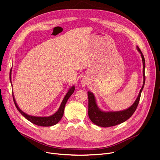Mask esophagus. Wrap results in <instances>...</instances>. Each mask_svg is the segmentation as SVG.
<instances>
[{"mask_svg":"<svg viewBox=\"0 0 160 160\" xmlns=\"http://www.w3.org/2000/svg\"><path fill=\"white\" fill-rule=\"evenodd\" d=\"M82 86H85V82H82Z\"/></svg>","mask_w":160,"mask_h":160,"instance_id":"obj_1","label":"esophagus"}]
</instances>
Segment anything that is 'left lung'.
Listing matches in <instances>:
<instances>
[{"instance_id": "1", "label": "left lung", "mask_w": 160, "mask_h": 160, "mask_svg": "<svg viewBox=\"0 0 160 160\" xmlns=\"http://www.w3.org/2000/svg\"><path fill=\"white\" fill-rule=\"evenodd\" d=\"M137 49L138 52L141 54L142 64H143V85L139 93V95L137 98L135 102L132 104L129 108L126 109L119 111H104L101 110L96 102V98L92 92L88 91V117L92 121V122L96 124L98 126L102 127H109L112 126H115L118 124H120L129 118L135 112L139 102L141 92L143 90L144 84H145V59L144 57L139 48L137 46Z\"/></svg>"}]
</instances>
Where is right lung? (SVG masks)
Here are the masks:
<instances>
[{
	"label": "right lung",
	"instance_id": "add662e5",
	"mask_svg": "<svg viewBox=\"0 0 160 160\" xmlns=\"http://www.w3.org/2000/svg\"><path fill=\"white\" fill-rule=\"evenodd\" d=\"M11 72H12V68H11V70L10 71V73H9V79H10V82L11 83V86L12 87V82H11ZM74 90H75V86L73 85L72 87L70 88L69 90H68L66 94L64 97L58 110L55 113H54L53 115L49 116V117H36V116H32V115H28V114L22 111L18 106V104L16 102L14 94H13V92H12V97H13L14 102L15 104V106H16L17 109L26 119H27L28 121H30L32 123L37 125L38 126L51 127V126L57 124L62 118V117L63 116V114H64V109L66 103L68 101V99L70 98V97L74 92Z\"/></svg>",
	"mask_w": 160,
	"mask_h": 160
}]
</instances>
